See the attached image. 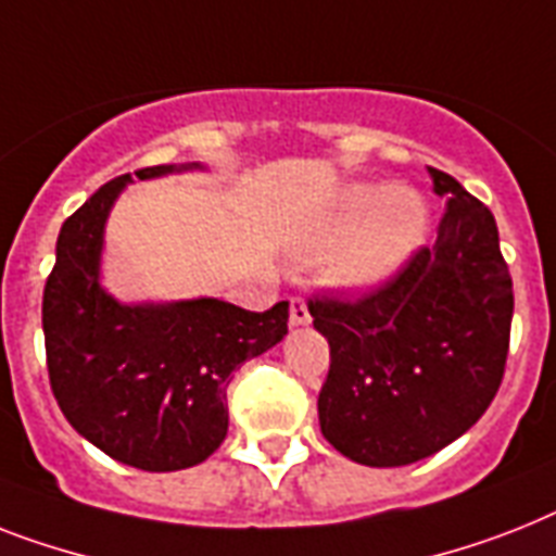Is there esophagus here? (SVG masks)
Wrapping results in <instances>:
<instances>
[{
  "label": "esophagus",
  "instance_id": "esophagus-1",
  "mask_svg": "<svg viewBox=\"0 0 556 556\" xmlns=\"http://www.w3.org/2000/svg\"><path fill=\"white\" fill-rule=\"evenodd\" d=\"M311 314L302 296H291V325H308Z\"/></svg>",
  "mask_w": 556,
  "mask_h": 556
}]
</instances>
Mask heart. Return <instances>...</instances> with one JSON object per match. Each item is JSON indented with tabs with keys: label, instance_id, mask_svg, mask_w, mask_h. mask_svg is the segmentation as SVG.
<instances>
[{
	"label": "heart",
	"instance_id": "heart-1",
	"mask_svg": "<svg viewBox=\"0 0 556 556\" xmlns=\"http://www.w3.org/2000/svg\"><path fill=\"white\" fill-rule=\"evenodd\" d=\"M428 231V205L408 185L354 182L308 231L302 248L319 251V277L340 291H365L391 279Z\"/></svg>",
	"mask_w": 556,
	"mask_h": 556
}]
</instances>
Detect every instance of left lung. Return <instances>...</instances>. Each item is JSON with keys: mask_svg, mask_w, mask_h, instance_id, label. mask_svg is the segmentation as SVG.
I'll return each instance as SVG.
<instances>
[{"mask_svg": "<svg viewBox=\"0 0 556 556\" xmlns=\"http://www.w3.org/2000/svg\"><path fill=\"white\" fill-rule=\"evenodd\" d=\"M428 174L445 200L434 248L359 300L308 302L331 349L317 400L323 437L371 468L410 466L466 434L508 356L514 291L494 214L454 176Z\"/></svg>", "mask_w": 556, "mask_h": 556, "instance_id": "left-lung-1", "label": "left lung"}]
</instances>
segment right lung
Listing matches in <instances>:
<instances>
[{"mask_svg": "<svg viewBox=\"0 0 556 556\" xmlns=\"http://www.w3.org/2000/svg\"><path fill=\"white\" fill-rule=\"evenodd\" d=\"M202 168L153 165L139 179ZM130 174L102 185L62 225L45 282L48 377L65 419L116 463L142 471L200 466L228 434V386L288 333V302L237 308L200 296L125 305L99 282L105 223Z\"/></svg>", "mask_w": 556, "mask_h": 556, "instance_id": "1", "label": "right lung"}]
</instances>
